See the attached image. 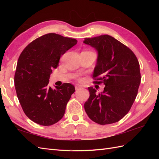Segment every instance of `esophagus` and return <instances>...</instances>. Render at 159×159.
<instances>
[{"label": "esophagus", "instance_id": "1", "mask_svg": "<svg viewBox=\"0 0 159 159\" xmlns=\"http://www.w3.org/2000/svg\"><path fill=\"white\" fill-rule=\"evenodd\" d=\"M82 87H80V86H79V85H76V87H75V89H76V90H78V89H81Z\"/></svg>", "mask_w": 159, "mask_h": 159}]
</instances>
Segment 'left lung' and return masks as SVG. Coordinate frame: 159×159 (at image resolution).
<instances>
[{"label":"left lung","instance_id":"8db88e82","mask_svg":"<svg viewBox=\"0 0 159 159\" xmlns=\"http://www.w3.org/2000/svg\"><path fill=\"white\" fill-rule=\"evenodd\" d=\"M83 42L98 51L94 83L105 85L100 93L88 87L85 112L97 124L117 122L128 113L137 95L141 79L139 61L129 48L110 35L85 38Z\"/></svg>","mask_w":159,"mask_h":159}]
</instances>
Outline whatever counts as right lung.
Wrapping results in <instances>:
<instances>
[{
    "label": "right lung",
    "instance_id": "obj_1",
    "mask_svg": "<svg viewBox=\"0 0 159 159\" xmlns=\"http://www.w3.org/2000/svg\"><path fill=\"white\" fill-rule=\"evenodd\" d=\"M76 43L75 39L48 33L33 40L20 54L14 76L16 91L23 111L34 122L50 126L63 117L75 87L67 83L52 89L48 85L60 57Z\"/></svg>",
    "mask_w": 159,
    "mask_h": 159
}]
</instances>
